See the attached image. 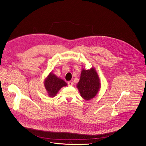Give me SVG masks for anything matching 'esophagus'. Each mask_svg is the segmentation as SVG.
I'll list each match as a JSON object with an SVG mask.
<instances>
[{
	"mask_svg": "<svg viewBox=\"0 0 146 146\" xmlns=\"http://www.w3.org/2000/svg\"><path fill=\"white\" fill-rule=\"evenodd\" d=\"M68 86H73V83L72 82H71V81H69L68 83Z\"/></svg>",
	"mask_w": 146,
	"mask_h": 146,
	"instance_id": "obj_1",
	"label": "esophagus"
}]
</instances>
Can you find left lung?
<instances>
[{
  "label": "left lung",
  "instance_id": "obj_1",
  "mask_svg": "<svg viewBox=\"0 0 146 146\" xmlns=\"http://www.w3.org/2000/svg\"><path fill=\"white\" fill-rule=\"evenodd\" d=\"M77 88L81 96L86 101L94 98L101 88L100 77L94 68L86 70L82 69Z\"/></svg>",
  "mask_w": 146,
  "mask_h": 146
}]
</instances>
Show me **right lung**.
<instances>
[{"mask_svg": "<svg viewBox=\"0 0 146 146\" xmlns=\"http://www.w3.org/2000/svg\"><path fill=\"white\" fill-rule=\"evenodd\" d=\"M44 84L48 95L50 97H55L61 88L67 86V84L63 80L52 72H50L45 78Z\"/></svg>", "mask_w": 146, "mask_h": 146, "instance_id": "add662e5", "label": "right lung"}]
</instances>
